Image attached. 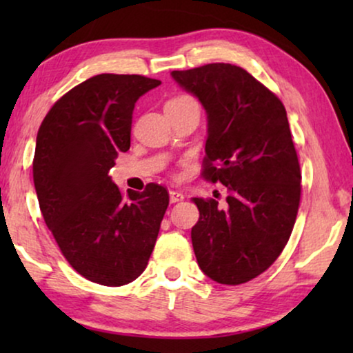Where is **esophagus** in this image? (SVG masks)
<instances>
[{
  "instance_id": "34e87169",
  "label": "esophagus",
  "mask_w": 353,
  "mask_h": 353,
  "mask_svg": "<svg viewBox=\"0 0 353 353\" xmlns=\"http://www.w3.org/2000/svg\"><path fill=\"white\" fill-rule=\"evenodd\" d=\"M185 199V194L180 191H170V202L172 204H175V202H180Z\"/></svg>"
}]
</instances>
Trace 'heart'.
<instances>
[{"label": "heart", "instance_id": "heart-1", "mask_svg": "<svg viewBox=\"0 0 353 353\" xmlns=\"http://www.w3.org/2000/svg\"><path fill=\"white\" fill-rule=\"evenodd\" d=\"M180 98H181V96H180Z\"/></svg>", "mask_w": 353, "mask_h": 353}]
</instances>
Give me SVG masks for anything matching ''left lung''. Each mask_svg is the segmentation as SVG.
<instances>
[{"instance_id":"1","label":"left lung","mask_w":353,"mask_h":353,"mask_svg":"<svg viewBox=\"0 0 353 353\" xmlns=\"http://www.w3.org/2000/svg\"><path fill=\"white\" fill-rule=\"evenodd\" d=\"M207 112L205 180L228 188L226 204L194 197L191 241L202 272L220 284L248 283L270 268L292 233L301 165L276 94L233 64L173 70Z\"/></svg>"}]
</instances>
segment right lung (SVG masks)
Wrapping results in <instances>:
<instances>
[{
    "mask_svg": "<svg viewBox=\"0 0 353 353\" xmlns=\"http://www.w3.org/2000/svg\"><path fill=\"white\" fill-rule=\"evenodd\" d=\"M161 80L101 74L52 105L37 134L33 183L45 223L75 272L123 286L146 268L168 207L163 186L123 196L108 175L127 152L134 103Z\"/></svg>",
    "mask_w": 353,
    "mask_h": 353,
    "instance_id": "obj_1",
    "label": "right lung"
}]
</instances>
